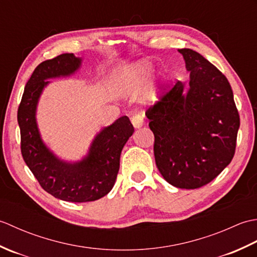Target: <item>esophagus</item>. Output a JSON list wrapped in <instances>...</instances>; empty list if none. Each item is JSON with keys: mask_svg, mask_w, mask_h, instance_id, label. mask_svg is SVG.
Listing matches in <instances>:
<instances>
[{"mask_svg": "<svg viewBox=\"0 0 257 257\" xmlns=\"http://www.w3.org/2000/svg\"><path fill=\"white\" fill-rule=\"evenodd\" d=\"M132 122L135 125V128H139L144 124V117L139 113L134 114V116L132 117Z\"/></svg>", "mask_w": 257, "mask_h": 257, "instance_id": "34e87169", "label": "esophagus"}]
</instances>
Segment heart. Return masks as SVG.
<instances>
[{"label": "heart", "mask_w": 257, "mask_h": 257, "mask_svg": "<svg viewBox=\"0 0 257 257\" xmlns=\"http://www.w3.org/2000/svg\"><path fill=\"white\" fill-rule=\"evenodd\" d=\"M152 64L150 62H143L141 64H139L137 66V72H141V73H151L152 72ZM130 74L128 75H124V79H128L130 78Z\"/></svg>", "instance_id": "1"}]
</instances>
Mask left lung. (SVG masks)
I'll return each mask as SVG.
<instances>
[{"mask_svg": "<svg viewBox=\"0 0 257 257\" xmlns=\"http://www.w3.org/2000/svg\"><path fill=\"white\" fill-rule=\"evenodd\" d=\"M190 72V88H165L146 116L155 135L156 165L180 189H198L224 170L235 154L239 114L227 78L189 48L179 50Z\"/></svg>", "mask_w": 257, "mask_h": 257, "instance_id": "left-lung-1", "label": "left lung"}]
</instances>
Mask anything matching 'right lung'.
Returning <instances> with one entry per match:
<instances>
[{
  "instance_id": "add662e5",
  "label": "right lung",
  "mask_w": 257,
  "mask_h": 257,
  "mask_svg": "<svg viewBox=\"0 0 257 257\" xmlns=\"http://www.w3.org/2000/svg\"><path fill=\"white\" fill-rule=\"evenodd\" d=\"M80 59L65 53L41 63L27 81L18 110L21 152L27 167L46 192L69 202H89L110 192L119 171L121 150L135 132L127 116L105 128L92 143L83 161L68 165L59 161L43 145L35 121L36 103L45 79L74 73Z\"/></svg>"
}]
</instances>
